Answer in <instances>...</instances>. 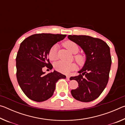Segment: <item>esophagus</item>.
<instances>
[{
  "mask_svg": "<svg viewBox=\"0 0 125 125\" xmlns=\"http://www.w3.org/2000/svg\"><path fill=\"white\" fill-rule=\"evenodd\" d=\"M66 78L67 79V80H69V78H70V76H69V75H67V76H66Z\"/></svg>",
  "mask_w": 125,
  "mask_h": 125,
  "instance_id": "obj_1",
  "label": "esophagus"
}]
</instances>
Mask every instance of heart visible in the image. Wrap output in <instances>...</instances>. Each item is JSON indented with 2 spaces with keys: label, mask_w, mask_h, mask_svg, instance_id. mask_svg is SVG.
Returning a JSON list of instances; mask_svg holds the SVG:
<instances>
[{
  "label": "heart",
  "mask_w": 125,
  "mask_h": 125,
  "mask_svg": "<svg viewBox=\"0 0 125 125\" xmlns=\"http://www.w3.org/2000/svg\"><path fill=\"white\" fill-rule=\"evenodd\" d=\"M64 46L72 53H77L79 51V46L77 43L72 41H67L64 43ZM48 57L51 61L57 60V46L54 45L50 48L48 52ZM74 58L80 66H83L86 62V57L83 54L74 55ZM56 71L64 74H67L77 68L75 63H67L63 61H60L54 64Z\"/></svg>",
  "instance_id": "1"
}]
</instances>
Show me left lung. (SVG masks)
Wrapping results in <instances>:
<instances>
[{
	"mask_svg": "<svg viewBox=\"0 0 125 125\" xmlns=\"http://www.w3.org/2000/svg\"><path fill=\"white\" fill-rule=\"evenodd\" d=\"M68 38L79 45L86 54V62L71 80L78 82L72 95L82 102H90L98 98L108 83L111 65L109 46L103 40L86 35H69Z\"/></svg>",
	"mask_w": 125,
	"mask_h": 125,
	"instance_id": "1",
	"label": "left lung"
}]
</instances>
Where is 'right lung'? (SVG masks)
Here are the masks:
<instances>
[{
	"instance_id": "obj_1",
	"label": "right lung",
	"mask_w": 125,
	"mask_h": 125,
	"mask_svg": "<svg viewBox=\"0 0 125 125\" xmlns=\"http://www.w3.org/2000/svg\"><path fill=\"white\" fill-rule=\"evenodd\" d=\"M66 35L38 33L27 37L20 44L16 58V78L21 89L31 100L42 102L51 97L56 82L65 75L54 71L45 74L42 68L52 69L48 58L53 46Z\"/></svg>"
}]
</instances>
